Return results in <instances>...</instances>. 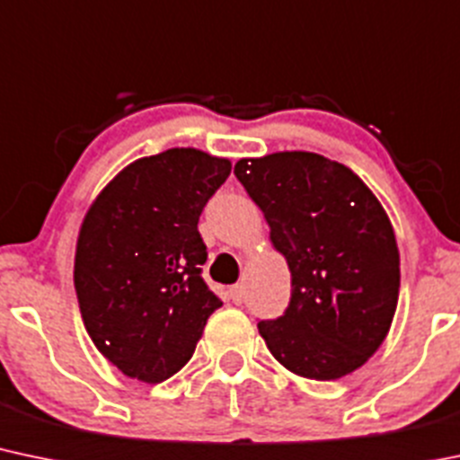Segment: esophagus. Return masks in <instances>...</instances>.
Masks as SVG:
<instances>
[{"mask_svg": "<svg viewBox=\"0 0 460 460\" xmlns=\"http://www.w3.org/2000/svg\"><path fill=\"white\" fill-rule=\"evenodd\" d=\"M229 296H231V301H234L235 305H240L242 301H244V288H242L240 284L231 286L229 288Z\"/></svg>", "mask_w": 460, "mask_h": 460, "instance_id": "1", "label": "esophagus"}]
</instances>
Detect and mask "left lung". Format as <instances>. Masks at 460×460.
I'll return each mask as SVG.
<instances>
[{"mask_svg": "<svg viewBox=\"0 0 460 460\" xmlns=\"http://www.w3.org/2000/svg\"><path fill=\"white\" fill-rule=\"evenodd\" d=\"M234 172L292 275L284 314L257 323L270 353L310 380L356 371L386 338L400 296L386 211L349 168L316 153L240 159Z\"/></svg>", "mask_w": 460, "mask_h": 460, "instance_id": "8db88e82", "label": "left lung"}]
</instances>
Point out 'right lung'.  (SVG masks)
I'll return each instance as SVG.
<instances>
[{
	"label": "right lung",
	"mask_w": 460,
	"mask_h": 460,
	"mask_svg": "<svg viewBox=\"0 0 460 460\" xmlns=\"http://www.w3.org/2000/svg\"><path fill=\"white\" fill-rule=\"evenodd\" d=\"M229 174V159L165 150L124 168L84 216L74 264L80 314L124 376L172 377L222 305L203 279L199 218Z\"/></svg>",
	"instance_id": "right-lung-1"
}]
</instances>
